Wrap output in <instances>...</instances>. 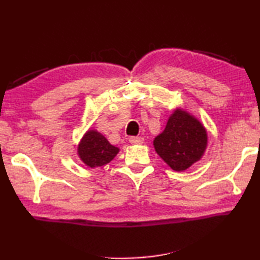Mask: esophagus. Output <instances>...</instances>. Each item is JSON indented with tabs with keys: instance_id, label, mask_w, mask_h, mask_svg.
I'll return each instance as SVG.
<instances>
[{
	"instance_id": "esophagus-1",
	"label": "esophagus",
	"mask_w": 260,
	"mask_h": 260,
	"mask_svg": "<svg viewBox=\"0 0 260 260\" xmlns=\"http://www.w3.org/2000/svg\"><path fill=\"white\" fill-rule=\"evenodd\" d=\"M144 139L141 138V136H132V138H129V143L132 144H141L143 143Z\"/></svg>"
}]
</instances>
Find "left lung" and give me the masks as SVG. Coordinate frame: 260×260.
<instances>
[{
	"label": "left lung",
	"instance_id": "8db88e82",
	"mask_svg": "<svg viewBox=\"0 0 260 260\" xmlns=\"http://www.w3.org/2000/svg\"><path fill=\"white\" fill-rule=\"evenodd\" d=\"M153 147L171 169L181 172L203 157L208 147V133L192 114L175 109L165 129L153 140Z\"/></svg>",
	"mask_w": 260,
	"mask_h": 260
}]
</instances>
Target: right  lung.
<instances>
[{
    "label": "right lung",
    "instance_id": "right-lung-1",
    "mask_svg": "<svg viewBox=\"0 0 260 260\" xmlns=\"http://www.w3.org/2000/svg\"><path fill=\"white\" fill-rule=\"evenodd\" d=\"M118 152L119 148L112 146L105 136L96 129L87 131L78 144L79 158L90 169L107 165Z\"/></svg>",
    "mask_w": 260,
    "mask_h": 260
}]
</instances>
